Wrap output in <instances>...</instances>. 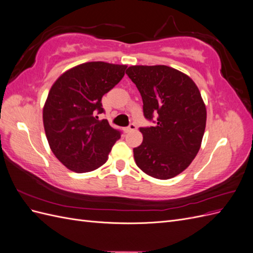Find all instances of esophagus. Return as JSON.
<instances>
[{"instance_id": "obj_1", "label": "esophagus", "mask_w": 253, "mask_h": 253, "mask_svg": "<svg viewBox=\"0 0 253 253\" xmlns=\"http://www.w3.org/2000/svg\"><path fill=\"white\" fill-rule=\"evenodd\" d=\"M137 128V126H136V125L135 124H131L129 125L127 127H125L124 129H125V132L126 133H128V132H132V131H135V129Z\"/></svg>"}]
</instances>
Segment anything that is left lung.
Here are the masks:
<instances>
[{
  "mask_svg": "<svg viewBox=\"0 0 253 253\" xmlns=\"http://www.w3.org/2000/svg\"><path fill=\"white\" fill-rule=\"evenodd\" d=\"M126 75L138 88L148 120L142 143L133 150L137 167L158 179H170L192 163L205 133L207 111L189 76L167 65L129 66Z\"/></svg>",
  "mask_w": 253,
  "mask_h": 253,
  "instance_id": "8db88e82",
  "label": "left lung"
}]
</instances>
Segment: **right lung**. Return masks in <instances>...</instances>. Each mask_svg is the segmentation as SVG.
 Listing matches in <instances>:
<instances>
[{
  "instance_id": "1",
  "label": "right lung",
  "mask_w": 253,
  "mask_h": 253,
  "mask_svg": "<svg viewBox=\"0 0 253 253\" xmlns=\"http://www.w3.org/2000/svg\"><path fill=\"white\" fill-rule=\"evenodd\" d=\"M126 65L87 62L66 71L52 84L43 108V125L49 147L67 169L85 173L109 158L121 132L108 120L101 99L124 78Z\"/></svg>"
}]
</instances>
